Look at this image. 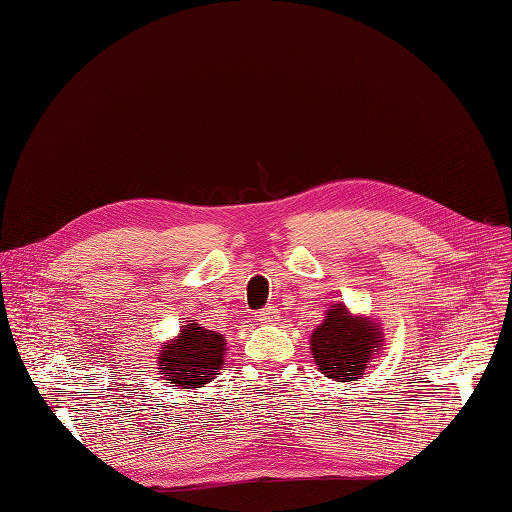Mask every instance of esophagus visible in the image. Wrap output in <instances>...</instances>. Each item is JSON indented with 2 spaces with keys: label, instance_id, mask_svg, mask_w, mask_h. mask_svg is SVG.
I'll return each instance as SVG.
<instances>
[{
  "label": "esophagus",
  "instance_id": "1",
  "mask_svg": "<svg viewBox=\"0 0 512 512\" xmlns=\"http://www.w3.org/2000/svg\"><path fill=\"white\" fill-rule=\"evenodd\" d=\"M255 320H257V323H274L276 312H274L272 306H268V308H263L261 312L255 314Z\"/></svg>",
  "mask_w": 512,
  "mask_h": 512
}]
</instances>
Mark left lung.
Here are the masks:
<instances>
[{"label":"left lung","instance_id":"8db88e82","mask_svg":"<svg viewBox=\"0 0 512 512\" xmlns=\"http://www.w3.org/2000/svg\"><path fill=\"white\" fill-rule=\"evenodd\" d=\"M382 325L369 316H352L335 304L310 335V350L320 373L335 382L361 380L371 358L382 350Z\"/></svg>","mask_w":512,"mask_h":512}]
</instances>
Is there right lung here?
I'll list each match as a JSON object with an SVG mask.
<instances>
[{
    "mask_svg": "<svg viewBox=\"0 0 512 512\" xmlns=\"http://www.w3.org/2000/svg\"><path fill=\"white\" fill-rule=\"evenodd\" d=\"M225 358V339L208 331L194 320H187L177 339L158 352V369L166 375V384L181 388H202L215 380Z\"/></svg>",
    "mask_w": 512,
    "mask_h": 512,
    "instance_id": "add662e5",
    "label": "right lung"
}]
</instances>
